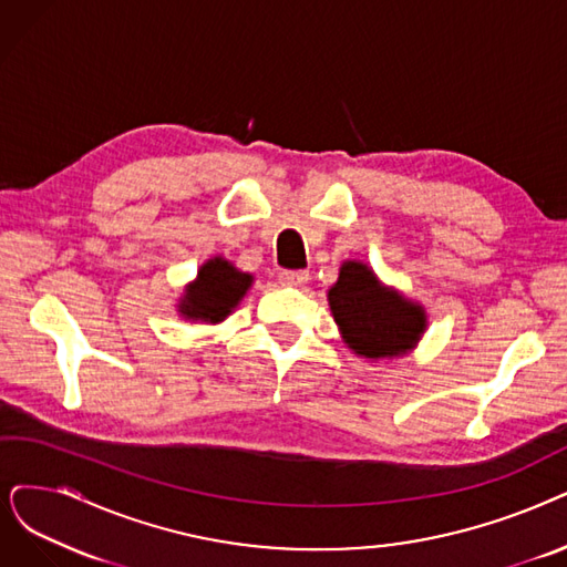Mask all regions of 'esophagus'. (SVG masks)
Listing matches in <instances>:
<instances>
[{
	"instance_id": "obj_1",
	"label": "esophagus",
	"mask_w": 567,
	"mask_h": 567,
	"mask_svg": "<svg viewBox=\"0 0 567 567\" xmlns=\"http://www.w3.org/2000/svg\"><path fill=\"white\" fill-rule=\"evenodd\" d=\"M281 286H305L309 281V271L298 269V271H281L279 275Z\"/></svg>"
}]
</instances>
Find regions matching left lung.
I'll use <instances>...</instances> for the list:
<instances>
[{"label": "left lung", "instance_id": "8db88e82", "mask_svg": "<svg viewBox=\"0 0 567 567\" xmlns=\"http://www.w3.org/2000/svg\"><path fill=\"white\" fill-rule=\"evenodd\" d=\"M328 302L342 339L362 358L404 355L416 347L427 326L421 305L383 286L374 271L358 260L339 267Z\"/></svg>", "mask_w": 567, "mask_h": 567}]
</instances>
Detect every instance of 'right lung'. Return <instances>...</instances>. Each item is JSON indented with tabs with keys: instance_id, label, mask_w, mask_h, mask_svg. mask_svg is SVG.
<instances>
[{
	"instance_id": "right-lung-1",
	"label": "right lung",
	"mask_w": 567,
	"mask_h": 567,
	"mask_svg": "<svg viewBox=\"0 0 567 567\" xmlns=\"http://www.w3.org/2000/svg\"><path fill=\"white\" fill-rule=\"evenodd\" d=\"M254 277L239 271L230 260L220 256L207 260L197 269V279L186 286L178 300V313L188 321L220 323L241 302Z\"/></svg>"
}]
</instances>
